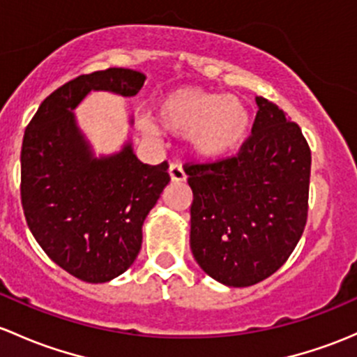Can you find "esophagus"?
Returning <instances> with one entry per match:
<instances>
[{
    "label": "esophagus",
    "instance_id": "obj_1",
    "mask_svg": "<svg viewBox=\"0 0 357 357\" xmlns=\"http://www.w3.org/2000/svg\"><path fill=\"white\" fill-rule=\"evenodd\" d=\"M169 178H171V181H174V183L185 181L186 174H185V171H183L181 164L174 162V164H171V166H169Z\"/></svg>",
    "mask_w": 357,
    "mask_h": 357
}]
</instances>
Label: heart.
<instances>
[{
    "mask_svg": "<svg viewBox=\"0 0 357 357\" xmlns=\"http://www.w3.org/2000/svg\"><path fill=\"white\" fill-rule=\"evenodd\" d=\"M153 118L160 130L186 137L191 152L205 160L236 152L251 130V109L245 99L198 87L166 93ZM144 128L150 130L149 123Z\"/></svg>",
    "mask_w": 357,
    "mask_h": 357,
    "instance_id": "heart-1",
    "label": "heart"
}]
</instances>
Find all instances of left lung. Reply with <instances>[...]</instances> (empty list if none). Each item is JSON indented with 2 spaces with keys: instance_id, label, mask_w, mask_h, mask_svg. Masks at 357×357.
<instances>
[{
  "instance_id": "obj_1",
  "label": "left lung",
  "mask_w": 357,
  "mask_h": 357,
  "mask_svg": "<svg viewBox=\"0 0 357 357\" xmlns=\"http://www.w3.org/2000/svg\"><path fill=\"white\" fill-rule=\"evenodd\" d=\"M236 155L186 164L193 191L190 246L205 273L248 287L277 272L307 219L311 150L301 128L264 97Z\"/></svg>"
}]
</instances>
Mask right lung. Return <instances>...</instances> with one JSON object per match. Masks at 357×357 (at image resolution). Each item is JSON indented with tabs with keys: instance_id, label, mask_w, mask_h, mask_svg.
<instances>
[{
	"instance_id": "right-lung-1",
	"label": "right lung",
	"mask_w": 357,
	"mask_h": 357,
	"mask_svg": "<svg viewBox=\"0 0 357 357\" xmlns=\"http://www.w3.org/2000/svg\"><path fill=\"white\" fill-rule=\"evenodd\" d=\"M145 75L107 68L80 75L44 99L22 144V207L30 232L63 270L90 284L131 267L145 217L171 181L167 162L149 166L131 144L96 157L73 109L90 90L133 97Z\"/></svg>"
}]
</instances>
